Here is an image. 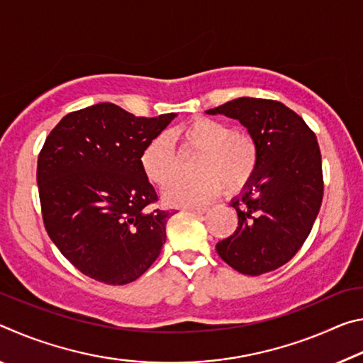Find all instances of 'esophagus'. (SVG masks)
<instances>
[{
  "mask_svg": "<svg viewBox=\"0 0 363 363\" xmlns=\"http://www.w3.org/2000/svg\"><path fill=\"white\" fill-rule=\"evenodd\" d=\"M208 210H210V208L208 206H199V208H186V210L184 211H190V213H195V214H203V213H206Z\"/></svg>",
  "mask_w": 363,
  "mask_h": 363,
  "instance_id": "obj_1",
  "label": "esophagus"
}]
</instances>
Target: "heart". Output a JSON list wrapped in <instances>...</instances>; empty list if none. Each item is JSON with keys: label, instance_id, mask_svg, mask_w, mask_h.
Here are the masks:
<instances>
[{"label": "heart", "instance_id": "b5f03b06", "mask_svg": "<svg viewBox=\"0 0 363 363\" xmlns=\"http://www.w3.org/2000/svg\"><path fill=\"white\" fill-rule=\"evenodd\" d=\"M184 152H199L194 177L169 181L179 171V157L167 134H158L140 152L139 164L147 181L157 187H168L163 201L169 206H199L216 199L223 186L227 192H238L253 179L259 164V149L250 133L232 130L227 123L196 116L184 126L169 131Z\"/></svg>", "mask_w": 363, "mask_h": 363}]
</instances>
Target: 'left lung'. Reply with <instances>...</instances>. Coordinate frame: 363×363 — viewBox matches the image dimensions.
Instances as JSON below:
<instances>
[{
    "label": "left lung",
    "mask_w": 363,
    "mask_h": 363,
    "mask_svg": "<svg viewBox=\"0 0 363 363\" xmlns=\"http://www.w3.org/2000/svg\"><path fill=\"white\" fill-rule=\"evenodd\" d=\"M206 113L238 120L259 149L255 177L232 200L238 227L216 245L218 255L245 275L279 269L303 247L322 205V155L315 134L279 101L238 97Z\"/></svg>",
    "instance_id": "left-lung-1"
}]
</instances>
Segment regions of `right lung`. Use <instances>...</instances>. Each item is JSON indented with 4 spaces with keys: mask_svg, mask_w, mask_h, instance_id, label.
Returning a JSON list of instances; mask_svg holds the SVG:
<instances>
[{
    "mask_svg": "<svg viewBox=\"0 0 363 363\" xmlns=\"http://www.w3.org/2000/svg\"><path fill=\"white\" fill-rule=\"evenodd\" d=\"M176 113L134 116L110 102L65 115L38 155L43 223L79 272L107 285L139 279L167 242L174 213L158 200L139 155Z\"/></svg>",
    "mask_w": 363,
    "mask_h": 363,
    "instance_id": "obj_1",
    "label": "right lung"
}]
</instances>
